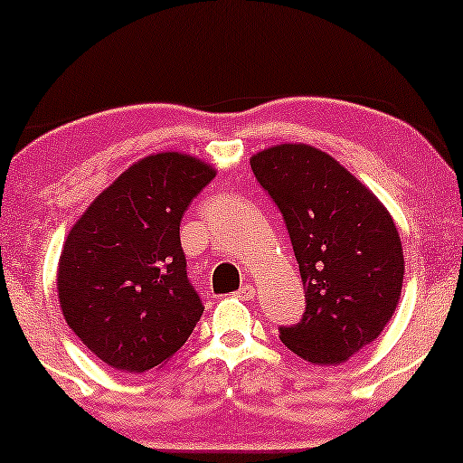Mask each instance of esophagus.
Instances as JSON below:
<instances>
[{
  "mask_svg": "<svg viewBox=\"0 0 463 463\" xmlns=\"http://www.w3.org/2000/svg\"><path fill=\"white\" fill-rule=\"evenodd\" d=\"M237 298L239 299H253V298H256V289H253V285L247 283L237 291Z\"/></svg>",
  "mask_w": 463,
  "mask_h": 463,
  "instance_id": "34e87169",
  "label": "esophagus"
}]
</instances>
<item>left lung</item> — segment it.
<instances>
[{"mask_svg":"<svg viewBox=\"0 0 463 463\" xmlns=\"http://www.w3.org/2000/svg\"><path fill=\"white\" fill-rule=\"evenodd\" d=\"M250 165L289 231L306 312L279 329L299 359L340 364L373 344L401 299L405 258L386 205L331 155L285 142Z\"/></svg>","mask_w":463,"mask_h":463,"instance_id":"1","label":"left lung"}]
</instances>
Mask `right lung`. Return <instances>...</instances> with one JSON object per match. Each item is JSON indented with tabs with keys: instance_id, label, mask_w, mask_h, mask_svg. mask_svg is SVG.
I'll list each match as a JSON object with an SVG mask.
<instances>
[{
	"instance_id": "1",
	"label": "right lung",
	"mask_w": 463,
	"mask_h": 463,
	"mask_svg": "<svg viewBox=\"0 0 463 463\" xmlns=\"http://www.w3.org/2000/svg\"><path fill=\"white\" fill-rule=\"evenodd\" d=\"M213 175L216 167L193 155H148L71 226L58 260V302L69 327L109 367H164L203 315L186 277L180 220Z\"/></svg>"
}]
</instances>
